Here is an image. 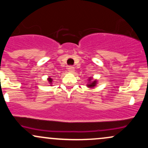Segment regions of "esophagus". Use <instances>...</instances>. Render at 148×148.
Listing matches in <instances>:
<instances>
[{"mask_svg":"<svg viewBox=\"0 0 148 148\" xmlns=\"http://www.w3.org/2000/svg\"><path fill=\"white\" fill-rule=\"evenodd\" d=\"M68 71L69 72H74V71H75V69H74V67H72V66H69L68 67Z\"/></svg>","mask_w":148,"mask_h":148,"instance_id":"1","label":"esophagus"}]
</instances>
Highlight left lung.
<instances>
[{"label": "left lung", "instance_id": "left-lung-1", "mask_svg": "<svg viewBox=\"0 0 148 148\" xmlns=\"http://www.w3.org/2000/svg\"><path fill=\"white\" fill-rule=\"evenodd\" d=\"M98 84V81L97 79H93L92 77H90L88 79V83L87 84V87L92 89L93 88H95L96 86V85Z\"/></svg>", "mask_w": 148, "mask_h": 148}]
</instances>
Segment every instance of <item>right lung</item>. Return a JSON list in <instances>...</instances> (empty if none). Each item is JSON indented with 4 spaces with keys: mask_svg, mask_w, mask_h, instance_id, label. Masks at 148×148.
<instances>
[{
    "mask_svg": "<svg viewBox=\"0 0 148 148\" xmlns=\"http://www.w3.org/2000/svg\"><path fill=\"white\" fill-rule=\"evenodd\" d=\"M47 80H48V82H49V84H50V86H52V82H53V79L52 78H50V77H49L48 79H47Z\"/></svg>",
    "mask_w": 148,
    "mask_h": 148,
    "instance_id": "obj_1",
    "label": "right lung"
}]
</instances>
